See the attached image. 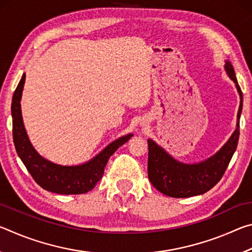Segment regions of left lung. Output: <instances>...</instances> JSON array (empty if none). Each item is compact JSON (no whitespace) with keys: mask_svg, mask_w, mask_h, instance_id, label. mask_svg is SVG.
<instances>
[{"mask_svg":"<svg viewBox=\"0 0 252 252\" xmlns=\"http://www.w3.org/2000/svg\"><path fill=\"white\" fill-rule=\"evenodd\" d=\"M224 69L240 95V105L237 114V127L224 146L216 153L199 163L188 164L174 159L163 148L148 140V177L149 180L161 193L172 198H189L203 194L212 189L222 178L228 164L236 151L239 140V122L242 111V92L239 87L233 66L225 61Z\"/></svg>","mask_w":252,"mask_h":252,"instance_id":"1","label":"left lung"}]
</instances>
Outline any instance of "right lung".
<instances>
[{
	"label": "right lung",
	"mask_w": 252,
	"mask_h": 252,
	"mask_svg": "<svg viewBox=\"0 0 252 252\" xmlns=\"http://www.w3.org/2000/svg\"><path fill=\"white\" fill-rule=\"evenodd\" d=\"M25 82L22 75L12 97L13 141L18 156L35 182L44 190L59 194H81L92 190L101 180L110 157L123 146L133 134L121 136L110 143L99 155L79 165H61L44 159L33 148L23 125L21 97Z\"/></svg>",
	"instance_id": "add662e5"
}]
</instances>
